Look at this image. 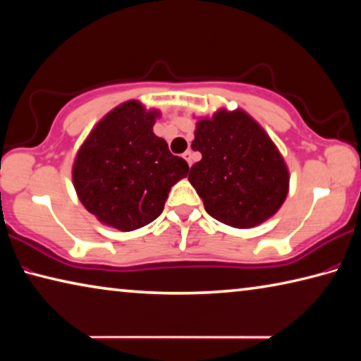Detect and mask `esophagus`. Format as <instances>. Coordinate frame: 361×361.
I'll return each mask as SVG.
<instances>
[{"label":"esophagus","mask_w":361,"mask_h":361,"mask_svg":"<svg viewBox=\"0 0 361 361\" xmlns=\"http://www.w3.org/2000/svg\"><path fill=\"white\" fill-rule=\"evenodd\" d=\"M183 157L186 159V162L189 164V167H191V166H192V151H191V149L185 151V152H183Z\"/></svg>","instance_id":"34e87169"}]
</instances>
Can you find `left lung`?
I'll return each mask as SVG.
<instances>
[{"instance_id": "1", "label": "left lung", "mask_w": 361, "mask_h": 361, "mask_svg": "<svg viewBox=\"0 0 361 361\" xmlns=\"http://www.w3.org/2000/svg\"><path fill=\"white\" fill-rule=\"evenodd\" d=\"M192 149L202 159L188 180L207 213L232 228L258 226L276 213L288 194V169L276 145L253 118L221 109L197 122Z\"/></svg>"}]
</instances>
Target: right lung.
Here are the masks:
<instances>
[{"mask_svg": "<svg viewBox=\"0 0 361 361\" xmlns=\"http://www.w3.org/2000/svg\"><path fill=\"white\" fill-rule=\"evenodd\" d=\"M157 111L126 102L103 118L78 151L73 183L82 205L103 224L133 231L161 215L170 188L189 166L152 132Z\"/></svg>", "mask_w": 361, "mask_h": 361, "instance_id": "right-lung-1", "label": "right lung"}]
</instances>
